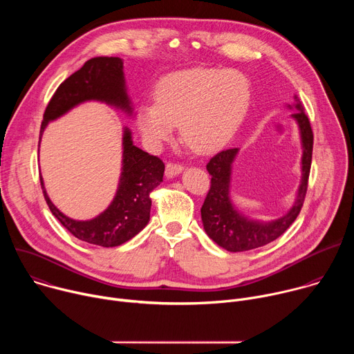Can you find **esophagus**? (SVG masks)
Returning <instances> with one entry per match:
<instances>
[{"instance_id":"obj_1","label":"esophagus","mask_w":354,"mask_h":354,"mask_svg":"<svg viewBox=\"0 0 354 354\" xmlns=\"http://www.w3.org/2000/svg\"><path fill=\"white\" fill-rule=\"evenodd\" d=\"M182 171H183V165L176 164V162H168V164H167L165 174H167L168 178H174V176L179 175Z\"/></svg>"}]
</instances>
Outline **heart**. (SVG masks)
Instances as JSON below:
<instances>
[{"label": "heart", "mask_w": 354, "mask_h": 354, "mask_svg": "<svg viewBox=\"0 0 354 354\" xmlns=\"http://www.w3.org/2000/svg\"><path fill=\"white\" fill-rule=\"evenodd\" d=\"M248 80L234 70L194 68L167 75L156 89V105L144 104L137 124L153 145L168 141L179 126L182 141L194 153L223 147L249 106Z\"/></svg>", "instance_id": "1"}]
</instances>
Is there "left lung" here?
Wrapping results in <instances>:
<instances>
[{
    "label": "left lung",
    "instance_id": "8db88e82",
    "mask_svg": "<svg viewBox=\"0 0 354 354\" xmlns=\"http://www.w3.org/2000/svg\"><path fill=\"white\" fill-rule=\"evenodd\" d=\"M295 100V111L291 116L295 119L302 142V160H301V183L297 192V197L290 212L273 221L261 223L249 220L242 216L231 203L230 198V182L232 162L238 154V148H228L220 151L207 164V171L212 175V185L209 193L201 206V221L207 235L221 248L230 252H245L257 249L277 239L286 230L294 223L301 212L308 189V178L311 171L314 133L308 116L304 112V106L298 99Z\"/></svg>",
    "mask_w": 354,
    "mask_h": 354
}]
</instances>
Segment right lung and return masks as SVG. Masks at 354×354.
Segmentation results:
<instances>
[{"label": "right lung", "instance_id": "1", "mask_svg": "<svg viewBox=\"0 0 354 354\" xmlns=\"http://www.w3.org/2000/svg\"><path fill=\"white\" fill-rule=\"evenodd\" d=\"M86 100H100L127 113L133 112L126 92L122 59L93 57L60 84L44 111L39 144L48 122L63 116ZM122 165V175L113 201L104 213L88 221H77L64 216L48 198L40 176L43 196L50 212L75 238L88 243L112 248L127 242L148 224L151 212L149 193L162 182L165 165L158 157L149 156L136 147L127 127L123 133Z\"/></svg>", "mask_w": 354, "mask_h": 354}]
</instances>
